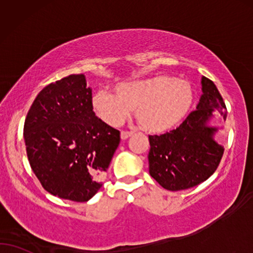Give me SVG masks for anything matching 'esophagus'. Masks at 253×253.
<instances>
[{"instance_id": "1", "label": "esophagus", "mask_w": 253, "mask_h": 253, "mask_svg": "<svg viewBox=\"0 0 253 253\" xmlns=\"http://www.w3.org/2000/svg\"><path fill=\"white\" fill-rule=\"evenodd\" d=\"M132 134H133V132H128V130H123V132H121V134H120V136H121V139H123V140H126V139H128L129 136H132Z\"/></svg>"}]
</instances>
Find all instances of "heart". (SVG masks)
Instances as JSON below:
<instances>
[{
    "label": "heart",
    "instance_id": "heart-1",
    "mask_svg": "<svg viewBox=\"0 0 253 253\" xmlns=\"http://www.w3.org/2000/svg\"><path fill=\"white\" fill-rule=\"evenodd\" d=\"M192 100L193 91L187 81L158 75L118 84L114 93L98 90L93 93L91 105L97 117L109 126H119L135 109L143 129L162 133L183 119Z\"/></svg>",
    "mask_w": 253,
    "mask_h": 253
}]
</instances>
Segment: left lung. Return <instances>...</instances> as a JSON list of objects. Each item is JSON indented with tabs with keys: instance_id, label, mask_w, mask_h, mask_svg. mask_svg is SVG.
<instances>
[{
	"instance_id": "1",
	"label": "left lung",
	"mask_w": 253,
	"mask_h": 253,
	"mask_svg": "<svg viewBox=\"0 0 253 253\" xmlns=\"http://www.w3.org/2000/svg\"><path fill=\"white\" fill-rule=\"evenodd\" d=\"M203 95L176 129L149 135L150 176L166 190L180 191L207 180L217 169L224 148L213 139L216 127L208 125L214 112L227 119V107L217 87L203 77Z\"/></svg>"
}]
</instances>
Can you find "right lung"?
I'll use <instances>...</instances> for the list:
<instances>
[{"mask_svg":"<svg viewBox=\"0 0 253 253\" xmlns=\"http://www.w3.org/2000/svg\"><path fill=\"white\" fill-rule=\"evenodd\" d=\"M83 74L43 87L30 107L24 140L30 166L42 187L61 199L85 203L120 143V132L93 112Z\"/></svg>","mask_w":253,"mask_h":253,"instance_id":"add662e5","label":"right lung"}]
</instances>
